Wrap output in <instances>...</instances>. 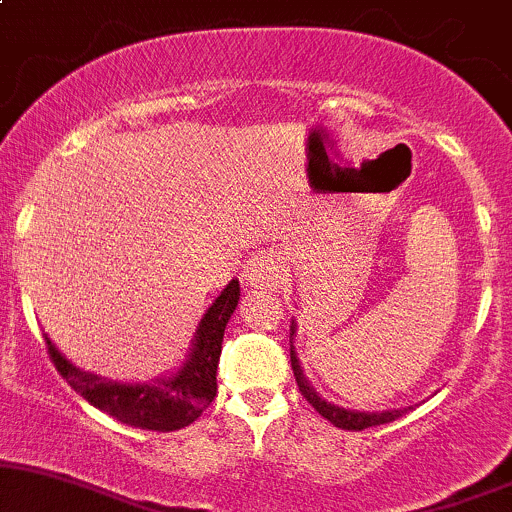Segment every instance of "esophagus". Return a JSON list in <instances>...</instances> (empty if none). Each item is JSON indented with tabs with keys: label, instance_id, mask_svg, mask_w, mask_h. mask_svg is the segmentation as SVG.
I'll use <instances>...</instances> for the list:
<instances>
[{
	"label": "esophagus",
	"instance_id": "1",
	"mask_svg": "<svg viewBox=\"0 0 512 512\" xmlns=\"http://www.w3.org/2000/svg\"><path fill=\"white\" fill-rule=\"evenodd\" d=\"M286 279V257L281 250H262L250 257V262L243 269V284L248 289L274 291L284 284Z\"/></svg>",
	"mask_w": 512,
	"mask_h": 512
}]
</instances>
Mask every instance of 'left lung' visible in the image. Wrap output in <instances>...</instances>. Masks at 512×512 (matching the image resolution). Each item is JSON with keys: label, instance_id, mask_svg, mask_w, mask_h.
<instances>
[{"label": "left lung", "instance_id": "obj_1", "mask_svg": "<svg viewBox=\"0 0 512 512\" xmlns=\"http://www.w3.org/2000/svg\"><path fill=\"white\" fill-rule=\"evenodd\" d=\"M291 337H293V325H291ZM291 368H293V375H296L298 390H301V395L308 399V404H313L315 411H320L330 424H334L337 428H344V431H363V428H370V426L390 424V421H395L402 414H407V409L383 411V414H363V411L339 409L334 407V404H327L322 397H317V392L308 385V380L303 378V370L298 366V358L293 354V349H291Z\"/></svg>", "mask_w": 512, "mask_h": 512}]
</instances>
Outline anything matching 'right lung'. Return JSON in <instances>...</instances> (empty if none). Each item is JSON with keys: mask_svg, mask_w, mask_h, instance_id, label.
Returning <instances> with one entry per match:
<instances>
[{"mask_svg": "<svg viewBox=\"0 0 512 512\" xmlns=\"http://www.w3.org/2000/svg\"><path fill=\"white\" fill-rule=\"evenodd\" d=\"M238 298L240 284L233 279L204 315L190 361L180 368L178 375L158 380V385L110 383V380L74 368L52 346L48 334H45V344H48L50 361L55 363L57 373L88 404L110 414L120 424L144 428V431H178L197 421L202 411L214 402L223 330L236 310Z\"/></svg>", "mask_w": 512, "mask_h": 512, "instance_id": "right-lung-1", "label": "right lung"}]
</instances>
